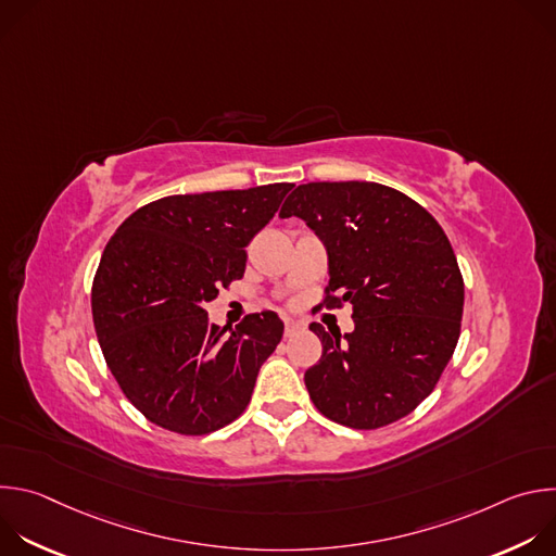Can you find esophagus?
I'll return each mask as SVG.
<instances>
[{
    "label": "esophagus",
    "instance_id": "esophagus-1",
    "mask_svg": "<svg viewBox=\"0 0 556 556\" xmlns=\"http://www.w3.org/2000/svg\"><path fill=\"white\" fill-rule=\"evenodd\" d=\"M299 330H301V324H296V321H286V330H283V334L290 339V337H294Z\"/></svg>",
    "mask_w": 556,
    "mask_h": 556
}]
</instances>
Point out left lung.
<instances>
[{
    "instance_id": "obj_1",
    "label": "left lung",
    "mask_w": 556,
    "mask_h": 556,
    "mask_svg": "<svg viewBox=\"0 0 556 556\" xmlns=\"http://www.w3.org/2000/svg\"><path fill=\"white\" fill-rule=\"evenodd\" d=\"M301 217L328 251V305L352 303L354 330H309L324 354L303 380L314 407L352 429L412 414L459 339L464 281L433 215L378 182H307L279 217Z\"/></svg>"
}]
</instances>
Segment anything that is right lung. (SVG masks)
<instances>
[{
  "instance_id": "add662e5",
  "label": "right lung",
  "mask_w": 556,
  "mask_h": 556,
  "mask_svg": "<svg viewBox=\"0 0 556 556\" xmlns=\"http://www.w3.org/2000/svg\"><path fill=\"white\" fill-rule=\"evenodd\" d=\"M292 187L169 195L112 235L92 286L94 328L123 393L153 425L204 435L251 403L283 321L264 309L219 328L204 303L244 277L247 247Z\"/></svg>"
}]
</instances>
